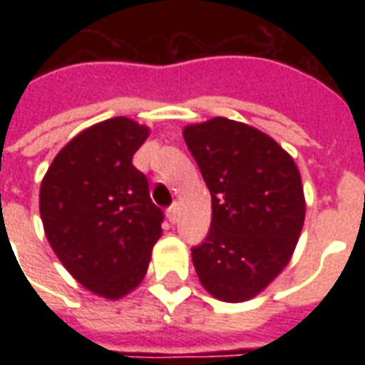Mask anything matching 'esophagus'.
<instances>
[{
    "instance_id": "34e87169",
    "label": "esophagus",
    "mask_w": 365,
    "mask_h": 365,
    "mask_svg": "<svg viewBox=\"0 0 365 365\" xmlns=\"http://www.w3.org/2000/svg\"><path fill=\"white\" fill-rule=\"evenodd\" d=\"M166 217H168V221H170V222L178 221V205H175V203L172 207H168Z\"/></svg>"
}]
</instances>
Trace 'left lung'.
<instances>
[{
	"mask_svg": "<svg viewBox=\"0 0 365 365\" xmlns=\"http://www.w3.org/2000/svg\"><path fill=\"white\" fill-rule=\"evenodd\" d=\"M183 138L213 207L205 242L191 250L199 282L219 301H248L295 252L305 222L299 168L272 136L227 117L187 125Z\"/></svg>",
	"mask_w": 365,
	"mask_h": 365,
	"instance_id": "8db88e82",
	"label": "left lung"
}]
</instances>
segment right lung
<instances>
[{"label":"right lung","instance_id":"1","mask_svg":"<svg viewBox=\"0 0 365 365\" xmlns=\"http://www.w3.org/2000/svg\"><path fill=\"white\" fill-rule=\"evenodd\" d=\"M148 135L128 117L91 125L56 154L41 183L48 245L76 282L111 301L140 285L162 237V211L133 166Z\"/></svg>","mask_w":365,"mask_h":365}]
</instances>
